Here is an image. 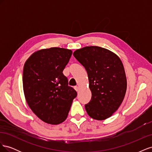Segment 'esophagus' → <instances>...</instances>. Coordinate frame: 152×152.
<instances>
[{
    "instance_id": "esophagus-1",
    "label": "esophagus",
    "mask_w": 152,
    "mask_h": 152,
    "mask_svg": "<svg viewBox=\"0 0 152 152\" xmlns=\"http://www.w3.org/2000/svg\"><path fill=\"white\" fill-rule=\"evenodd\" d=\"M74 89H75L76 91H79V87H78V86H75V87H74Z\"/></svg>"
}]
</instances>
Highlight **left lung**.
<instances>
[{"instance_id": "1", "label": "left lung", "mask_w": 152, "mask_h": 152, "mask_svg": "<svg viewBox=\"0 0 152 152\" xmlns=\"http://www.w3.org/2000/svg\"><path fill=\"white\" fill-rule=\"evenodd\" d=\"M73 56L84 66L92 93L85 105L92 118L105 120L116 112L127 90V79L123 63L116 54L98 46L77 49Z\"/></svg>"}]
</instances>
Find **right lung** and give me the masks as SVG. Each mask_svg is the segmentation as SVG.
<instances>
[{"label":"right lung","mask_w":152,"mask_h":152,"mask_svg":"<svg viewBox=\"0 0 152 152\" xmlns=\"http://www.w3.org/2000/svg\"><path fill=\"white\" fill-rule=\"evenodd\" d=\"M72 54L70 49L65 48L42 49L25 63L23 87L26 103L47 124L58 125L65 121L77 96L63 73Z\"/></svg>","instance_id":"obj_1"}]
</instances>
